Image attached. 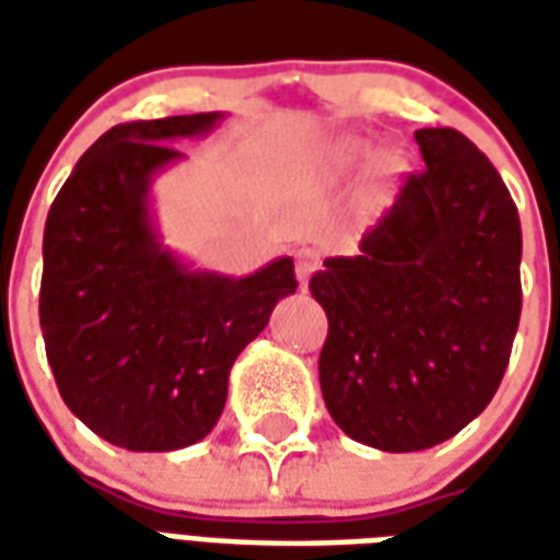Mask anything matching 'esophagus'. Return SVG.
I'll list each match as a JSON object with an SVG mask.
<instances>
[{"label":"esophagus","instance_id":"obj_1","mask_svg":"<svg viewBox=\"0 0 560 560\" xmlns=\"http://www.w3.org/2000/svg\"><path fill=\"white\" fill-rule=\"evenodd\" d=\"M317 269V252L315 248H308V245H303V248H296V279H300V284H308V279H312V272Z\"/></svg>","mask_w":560,"mask_h":560}]
</instances>
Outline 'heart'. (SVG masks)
<instances>
[{
    "mask_svg": "<svg viewBox=\"0 0 560 560\" xmlns=\"http://www.w3.org/2000/svg\"><path fill=\"white\" fill-rule=\"evenodd\" d=\"M351 155H353V159H365L369 152H365L363 147H353V149H351Z\"/></svg>",
    "mask_w": 560,
    "mask_h": 560,
    "instance_id": "obj_1",
    "label": "heart"
}]
</instances>
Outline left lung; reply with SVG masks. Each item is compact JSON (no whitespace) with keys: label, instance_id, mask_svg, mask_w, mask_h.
<instances>
[{"label":"left lung","instance_id":"left-lung-1","mask_svg":"<svg viewBox=\"0 0 560 560\" xmlns=\"http://www.w3.org/2000/svg\"><path fill=\"white\" fill-rule=\"evenodd\" d=\"M425 171L327 257L308 291L324 305L320 393L341 432L384 453L429 450L486 411L522 315V228L492 161L456 128L413 131Z\"/></svg>","mask_w":560,"mask_h":560}]
</instances>
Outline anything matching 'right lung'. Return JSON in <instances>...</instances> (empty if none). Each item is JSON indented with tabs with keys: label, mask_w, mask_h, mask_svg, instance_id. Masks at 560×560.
<instances>
[{
	"label": "right lung",
	"mask_w": 560,
	"mask_h": 560,
	"mask_svg": "<svg viewBox=\"0 0 560 560\" xmlns=\"http://www.w3.org/2000/svg\"><path fill=\"white\" fill-rule=\"evenodd\" d=\"M224 114L114 126L59 188L44 224L42 315L59 396L92 432L135 453L203 441L228 401L233 360L279 300L291 257L252 276L191 269L161 243L152 183Z\"/></svg>",
	"instance_id": "obj_1"
}]
</instances>
